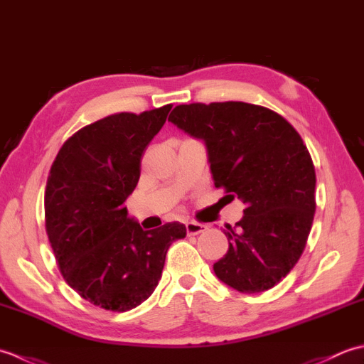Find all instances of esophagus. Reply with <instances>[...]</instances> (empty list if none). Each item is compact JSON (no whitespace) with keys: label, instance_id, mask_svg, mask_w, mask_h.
Segmentation results:
<instances>
[{"label":"esophagus","instance_id":"obj_1","mask_svg":"<svg viewBox=\"0 0 364 364\" xmlns=\"http://www.w3.org/2000/svg\"><path fill=\"white\" fill-rule=\"evenodd\" d=\"M206 228L208 227L205 225V223H198V222H188L186 223V231L189 236H196V235L203 233Z\"/></svg>","mask_w":364,"mask_h":364}]
</instances>
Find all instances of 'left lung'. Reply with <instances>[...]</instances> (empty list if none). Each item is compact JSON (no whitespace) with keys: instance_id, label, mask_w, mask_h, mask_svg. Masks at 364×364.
<instances>
[{"instance_id":"8db88e82","label":"left lung","mask_w":364,"mask_h":364,"mask_svg":"<svg viewBox=\"0 0 364 364\" xmlns=\"http://www.w3.org/2000/svg\"><path fill=\"white\" fill-rule=\"evenodd\" d=\"M168 120L205 141L214 186L245 203L244 218L227 225L215 275L245 294L274 288L304 253L316 211V172L300 134L280 114L244 102L180 105Z\"/></svg>"}]
</instances>
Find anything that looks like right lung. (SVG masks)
I'll return each mask as SVG.
<instances>
[{
	"label": "right lung",
	"mask_w": 364,
	"mask_h": 364,
	"mask_svg": "<svg viewBox=\"0 0 364 364\" xmlns=\"http://www.w3.org/2000/svg\"><path fill=\"white\" fill-rule=\"evenodd\" d=\"M170 109L90 123L67 139L50 168L45 228L58 267L72 289L105 310L128 311L149 299L170 244L186 236L180 222L144 231L123 205Z\"/></svg>",
	"instance_id": "add662e5"
}]
</instances>
